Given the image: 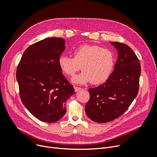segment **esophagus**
Listing matches in <instances>:
<instances>
[{
    "label": "esophagus",
    "instance_id": "esophagus-1",
    "mask_svg": "<svg viewBox=\"0 0 157 157\" xmlns=\"http://www.w3.org/2000/svg\"><path fill=\"white\" fill-rule=\"evenodd\" d=\"M74 90H75V92H78V91H80V90H82L81 88H79V87H78V86H74Z\"/></svg>",
    "mask_w": 157,
    "mask_h": 157
}]
</instances>
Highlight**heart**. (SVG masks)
Returning <instances> with one entry per match:
<instances>
[{"label":"heart","mask_w":157,"mask_h":157,"mask_svg":"<svg viewBox=\"0 0 157 157\" xmlns=\"http://www.w3.org/2000/svg\"><path fill=\"white\" fill-rule=\"evenodd\" d=\"M74 58L61 55L59 65L67 76H73L80 68L83 70L79 75L74 76L72 82L85 84H99L105 81L113 69L114 55L112 51L98 45L84 44L77 48L73 52Z\"/></svg>","instance_id":"1"}]
</instances>
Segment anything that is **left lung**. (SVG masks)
Returning a JSON list of instances; mask_svg holds the SVG:
<instances>
[{
  "mask_svg": "<svg viewBox=\"0 0 157 157\" xmlns=\"http://www.w3.org/2000/svg\"><path fill=\"white\" fill-rule=\"evenodd\" d=\"M118 52L113 72L102 85L90 88L85 111L90 119L106 123L119 118L136 97L141 68L136 55L128 46L110 42Z\"/></svg>",
  "mask_w": 157,
  "mask_h": 157,
  "instance_id": "left-lung-1",
  "label": "left lung"
}]
</instances>
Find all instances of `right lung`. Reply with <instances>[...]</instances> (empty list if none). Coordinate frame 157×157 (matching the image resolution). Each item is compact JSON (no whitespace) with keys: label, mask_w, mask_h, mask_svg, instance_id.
I'll list each match as a JSON object with an SVG mask.
<instances>
[{"label":"right lung","mask_w":157,"mask_h":157,"mask_svg":"<svg viewBox=\"0 0 157 157\" xmlns=\"http://www.w3.org/2000/svg\"><path fill=\"white\" fill-rule=\"evenodd\" d=\"M65 48L62 38L44 39L30 46L18 65L16 79L21 102L42 121L53 123L62 118L66 101L74 94L59 65Z\"/></svg>","instance_id":"1"}]
</instances>
